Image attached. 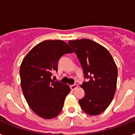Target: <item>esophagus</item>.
Listing matches in <instances>:
<instances>
[{
	"label": "esophagus",
	"instance_id": "obj_1",
	"mask_svg": "<svg viewBox=\"0 0 135 135\" xmlns=\"http://www.w3.org/2000/svg\"><path fill=\"white\" fill-rule=\"evenodd\" d=\"M70 88H71V90H74L75 89H76L77 88H78V85H77V84L71 85H70Z\"/></svg>",
	"mask_w": 135,
	"mask_h": 135
}]
</instances>
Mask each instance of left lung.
Returning <instances> with one entry per match:
<instances>
[{
    "instance_id": "8db88e82",
    "label": "left lung",
    "mask_w": 135,
    "mask_h": 135,
    "mask_svg": "<svg viewBox=\"0 0 135 135\" xmlns=\"http://www.w3.org/2000/svg\"><path fill=\"white\" fill-rule=\"evenodd\" d=\"M77 55L87 82L81 85L85 94L79 99L83 111L91 115L100 114L111 104L116 89L118 69L109 51L89 39L69 41Z\"/></svg>"
}]
</instances>
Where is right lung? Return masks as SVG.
I'll return each mask as SVG.
<instances>
[{
  "label": "right lung",
  "mask_w": 135,
  "mask_h": 135,
  "mask_svg": "<svg viewBox=\"0 0 135 135\" xmlns=\"http://www.w3.org/2000/svg\"><path fill=\"white\" fill-rule=\"evenodd\" d=\"M74 52L67 43L49 40L33 47L20 66L21 86L24 96L32 111L40 117H56L63 108L69 85L52 79L57 71L58 61L64 54Z\"/></svg>",
  "instance_id": "right-lung-1"
}]
</instances>
